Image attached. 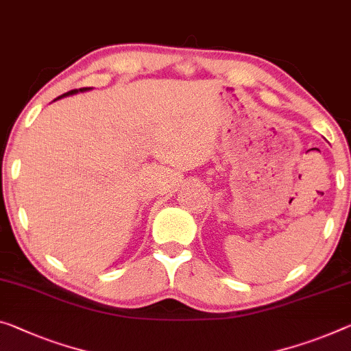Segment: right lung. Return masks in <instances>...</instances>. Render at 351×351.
I'll return each instance as SVG.
<instances>
[{
	"label": "right lung",
	"instance_id": "1",
	"mask_svg": "<svg viewBox=\"0 0 351 351\" xmlns=\"http://www.w3.org/2000/svg\"><path fill=\"white\" fill-rule=\"evenodd\" d=\"M84 90H89V88H82V89H73V90H69V93L62 94V95H59L58 99H62V97H67V95H73V94H77V93H84ZM58 99H55V100H58Z\"/></svg>",
	"mask_w": 351,
	"mask_h": 351
}]
</instances>
